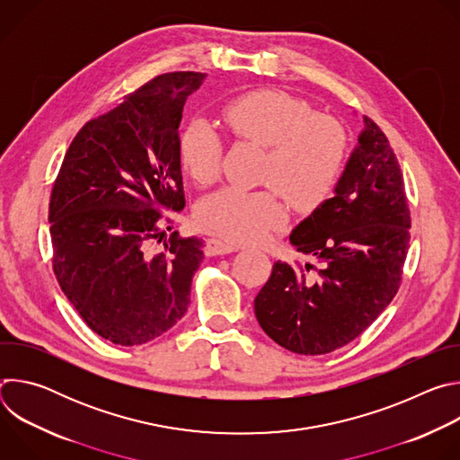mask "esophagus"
Listing matches in <instances>:
<instances>
[{
    "instance_id": "obj_1",
    "label": "esophagus",
    "mask_w": 460,
    "mask_h": 460,
    "mask_svg": "<svg viewBox=\"0 0 460 460\" xmlns=\"http://www.w3.org/2000/svg\"><path fill=\"white\" fill-rule=\"evenodd\" d=\"M238 249H240L238 245H233V243L224 242V240H218V238H209L208 243H206V254H208V256L229 254V252H234V251H238Z\"/></svg>"
}]
</instances>
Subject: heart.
<instances>
[{
	"instance_id": "obj_1",
	"label": "heart",
	"mask_w": 460,
	"mask_h": 460,
	"mask_svg": "<svg viewBox=\"0 0 460 460\" xmlns=\"http://www.w3.org/2000/svg\"><path fill=\"white\" fill-rule=\"evenodd\" d=\"M222 121L234 137L268 149L264 178L293 208L313 209L333 189L346 160V135L335 119L313 114L305 102L280 91H252L231 100ZM178 156L196 183L215 181L222 146L213 127L192 119L180 135ZM194 220L229 242L254 243L286 222V208L273 190L224 187L199 202Z\"/></svg>"
}]
</instances>
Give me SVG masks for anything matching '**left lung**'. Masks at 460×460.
Listing matches in <instances>:
<instances>
[{"label": "left lung", "instance_id": "obj_1", "mask_svg": "<svg viewBox=\"0 0 460 460\" xmlns=\"http://www.w3.org/2000/svg\"><path fill=\"white\" fill-rule=\"evenodd\" d=\"M410 227L397 156L378 125L364 116L333 196L289 234L296 251L318 258L320 268L275 261L254 298L261 330L298 355L349 344L397 295Z\"/></svg>", "mask_w": 460, "mask_h": 460}]
</instances>
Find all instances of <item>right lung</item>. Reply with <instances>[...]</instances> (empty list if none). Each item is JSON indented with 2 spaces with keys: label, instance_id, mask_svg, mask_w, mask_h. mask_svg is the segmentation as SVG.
<instances>
[{
  "label": "right lung",
  "instance_id": "right-lung-1",
  "mask_svg": "<svg viewBox=\"0 0 460 460\" xmlns=\"http://www.w3.org/2000/svg\"><path fill=\"white\" fill-rule=\"evenodd\" d=\"M204 80L202 73L156 76L87 121L54 181V275L84 322L112 344L155 341L190 302L204 243L176 231L167 240L160 222L162 211L185 206L178 127Z\"/></svg>",
  "mask_w": 460,
  "mask_h": 460
}]
</instances>
